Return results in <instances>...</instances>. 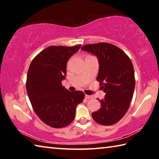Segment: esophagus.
<instances>
[{
  "mask_svg": "<svg viewBox=\"0 0 159 159\" xmlns=\"http://www.w3.org/2000/svg\"><path fill=\"white\" fill-rule=\"evenodd\" d=\"M85 98L86 99H91V98H93V97H92V96H90V95H85Z\"/></svg>",
  "mask_w": 159,
  "mask_h": 159,
  "instance_id": "obj_1",
  "label": "esophagus"
}]
</instances>
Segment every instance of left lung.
<instances>
[{
	"label": "left lung",
	"instance_id": "obj_1",
	"mask_svg": "<svg viewBox=\"0 0 159 159\" xmlns=\"http://www.w3.org/2000/svg\"><path fill=\"white\" fill-rule=\"evenodd\" d=\"M81 50L98 58L97 80L106 93L99 100L100 108L93 113V119L103 125H114L125 114L133 99L135 80L132 61L121 49L107 43L85 45Z\"/></svg>",
	"mask_w": 159,
	"mask_h": 159
}]
</instances>
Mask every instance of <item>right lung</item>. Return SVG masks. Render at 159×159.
I'll list each match as a JSON object with an SVG mask.
<instances>
[{
  "mask_svg": "<svg viewBox=\"0 0 159 159\" xmlns=\"http://www.w3.org/2000/svg\"><path fill=\"white\" fill-rule=\"evenodd\" d=\"M81 45L50 46L32 60L26 76V91L32 107L43 122L61 128L73 121L76 109L85 98L81 91H69L61 85L66 63Z\"/></svg>",
  "mask_w": 159,
  "mask_h": 159,
  "instance_id": "add662e5",
  "label": "right lung"
}]
</instances>
